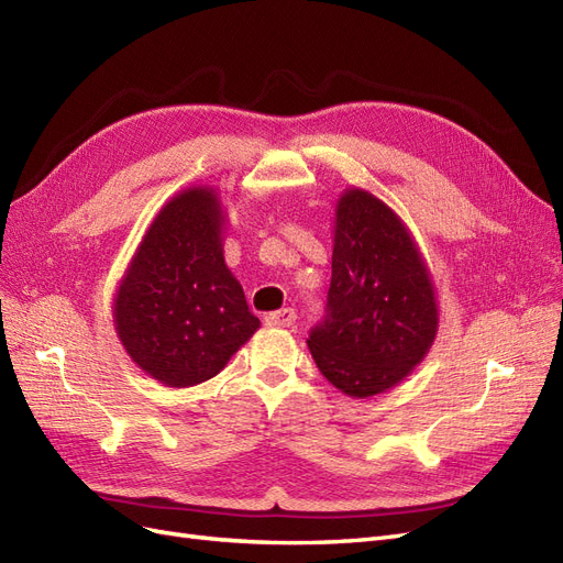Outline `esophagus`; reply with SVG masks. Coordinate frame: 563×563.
Here are the masks:
<instances>
[{"label":"esophagus","mask_w":563,"mask_h":563,"mask_svg":"<svg viewBox=\"0 0 563 563\" xmlns=\"http://www.w3.org/2000/svg\"><path fill=\"white\" fill-rule=\"evenodd\" d=\"M298 314L294 308H284V310H277V312H269L265 317V323L267 327H279V329H291L296 323Z\"/></svg>","instance_id":"1"}]
</instances>
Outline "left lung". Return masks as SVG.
Wrapping results in <instances>:
<instances>
[{
  "mask_svg": "<svg viewBox=\"0 0 563 563\" xmlns=\"http://www.w3.org/2000/svg\"><path fill=\"white\" fill-rule=\"evenodd\" d=\"M439 329L432 275L411 230L383 199L347 187L335 201L327 317L308 347L321 376L368 399L401 383Z\"/></svg>",
  "mask_w": 563,
  "mask_h": 563,
  "instance_id": "8db88e82",
  "label": "left lung"
}]
</instances>
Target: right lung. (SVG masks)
<instances>
[{"label": "right lung", "mask_w": 563, "mask_h": 563, "mask_svg": "<svg viewBox=\"0 0 563 563\" xmlns=\"http://www.w3.org/2000/svg\"><path fill=\"white\" fill-rule=\"evenodd\" d=\"M225 211L211 185L187 187L152 220L117 286L112 319L133 364L166 387L218 376L261 329L225 265Z\"/></svg>", "instance_id": "1"}]
</instances>
